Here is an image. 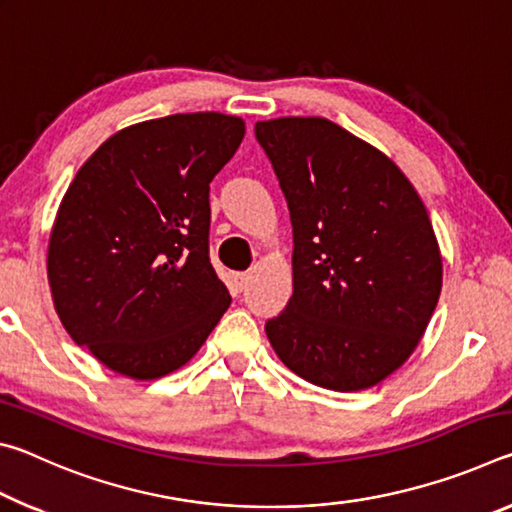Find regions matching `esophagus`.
I'll return each mask as SVG.
<instances>
[{"label":"esophagus","instance_id":"obj_1","mask_svg":"<svg viewBox=\"0 0 512 512\" xmlns=\"http://www.w3.org/2000/svg\"><path fill=\"white\" fill-rule=\"evenodd\" d=\"M248 282H250V275H246V273L232 275V287H235V291H244Z\"/></svg>","mask_w":512,"mask_h":512}]
</instances>
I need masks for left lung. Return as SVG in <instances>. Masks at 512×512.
Instances as JSON below:
<instances>
[{"label":"left lung","instance_id":"obj_1","mask_svg":"<svg viewBox=\"0 0 512 512\" xmlns=\"http://www.w3.org/2000/svg\"><path fill=\"white\" fill-rule=\"evenodd\" d=\"M293 225V296L266 323L280 361L352 393L404 366L443 289V255L404 171L325 117L257 121Z\"/></svg>","mask_w":512,"mask_h":512}]
</instances>
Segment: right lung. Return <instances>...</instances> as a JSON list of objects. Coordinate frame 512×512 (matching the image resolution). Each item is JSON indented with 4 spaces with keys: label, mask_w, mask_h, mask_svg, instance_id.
Listing matches in <instances>:
<instances>
[{
    "label": "right lung",
    "mask_w": 512,
    "mask_h": 512,
    "mask_svg": "<svg viewBox=\"0 0 512 512\" xmlns=\"http://www.w3.org/2000/svg\"><path fill=\"white\" fill-rule=\"evenodd\" d=\"M246 135L241 117L187 112L121 128L67 187L47 277L74 343L128 379L183 368L230 307L207 257L210 183Z\"/></svg>",
    "instance_id": "1"
}]
</instances>
